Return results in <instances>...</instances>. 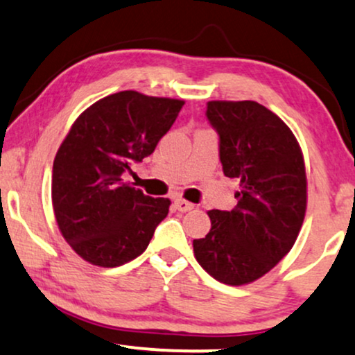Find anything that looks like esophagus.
I'll return each mask as SVG.
<instances>
[{"label": "esophagus", "mask_w": 355, "mask_h": 355, "mask_svg": "<svg viewBox=\"0 0 355 355\" xmlns=\"http://www.w3.org/2000/svg\"><path fill=\"white\" fill-rule=\"evenodd\" d=\"M175 208H177L178 211H182V213H185V211L193 209V205L190 203V201H187L183 198H177L175 200Z\"/></svg>", "instance_id": "esophagus-1"}]
</instances>
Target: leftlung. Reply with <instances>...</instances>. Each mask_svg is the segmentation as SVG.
<instances>
[{
    "label": "left lung",
    "mask_w": 355,
    "mask_h": 355,
    "mask_svg": "<svg viewBox=\"0 0 355 355\" xmlns=\"http://www.w3.org/2000/svg\"><path fill=\"white\" fill-rule=\"evenodd\" d=\"M226 177L239 180L231 211H208L211 230L193 241L198 263L226 285L270 272L290 252L306 213V170L297 137L257 101H209Z\"/></svg>",
    "instance_id": "1"
}]
</instances>
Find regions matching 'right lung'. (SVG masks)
<instances>
[{"mask_svg":"<svg viewBox=\"0 0 355 355\" xmlns=\"http://www.w3.org/2000/svg\"><path fill=\"white\" fill-rule=\"evenodd\" d=\"M183 105L128 89L93 103L71 124L53 160L52 206L83 260L119 267L147 249L170 200L144 195L123 173L154 152Z\"/></svg>","mask_w":355,"mask_h":355,"instance_id":"obj_1","label":"right lung"}]
</instances>
